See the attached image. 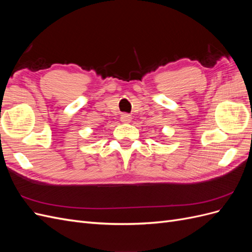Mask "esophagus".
Returning a JSON list of instances; mask_svg holds the SVG:
<instances>
[{
  "label": "esophagus",
  "instance_id": "34e87169",
  "mask_svg": "<svg viewBox=\"0 0 252 252\" xmlns=\"http://www.w3.org/2000/svg\"><path fill=\"white\" fill-rule=\"evenodd\" d=\"M121 121L123 122V123H129V122L131 121V116L128 113H123L121 116Z\"/></svg>",
  "mask_w": 252,
  "mask_h": 252
}]
</instances>
